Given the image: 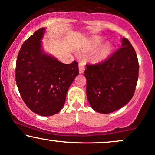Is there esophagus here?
Wrapping results in <instances>:
<instances>
[{
  "label": "esophagus",
  "instance_id": "obj_1",
  "mask_svg": "<svg viewBox=\"0 0 155 155\" xmlns=\"http://www.w3.org/2000/svg\"><path fill=\"white\" fill-rule=\"evenodd\" d=\"M79 74H83L84 71L85 70V65L84 62H80L79 63Z\"/></svg>",
  "mask_w": 155,
  "mask_h": 155
}]
</instances>
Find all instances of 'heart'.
<instances>
[{"instance_id":"obj_1","label":"heart","mask_w":155,"mask_h":155,"mask_svg":"<svg viewBox=\"0 0 155 155\" xmlns=\"http://www.w3.org/2000/svg\"><path fill=\"white\" fill-rule=\"evenodd\" d=\"M103 38L101 37H92V38H90L89 40L88 44H87V50H89V51H92V50H95L97 48H98L99 46L101 45L102 42H103ZM112 50H113V46H112V45L110 43L107 42V43L103 45L96 52V53L94 54V56L92 57L93 62L98 63L105 61L111 54Z\"/></svg>"}]
</instances>
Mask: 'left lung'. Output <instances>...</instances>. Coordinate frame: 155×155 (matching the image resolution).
Returning a JSON list of instances; mask_svg holds the SVG:
<instances>
[{"label": "left lung", "mask_w": 155, "mask_h": 155, "mask_svg": "<svg viewBox=\"0 0 155 155\" xmlns=\"http://www.w3.org/2000/svg\"><path fill=\"white\" fill-rule=\"evenodd\" d=\"M137 53L128 39L105 62L87 65V96L92 109L110 113L120 109L133 97L139 76Z\"/></svg>", "instance_id": "obj_1"}]
</instances>
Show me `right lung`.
Segmentation results:
<instances>
[{"mask_svg":"<svg viewBox=\"0 0 155 155\" xmlns=\"http://www.w3.org/2000/svg\"><path fill=\"white\" fill-rule=\"evenodd\" d=\"M40 28L22 45L16 65V81L24 103L42 116L53 115L62 109L67 91L76 76L79 64H64L45 53Z\"/></svg>","mask_w":155,"mask_h":155,"instance_id":"1","label":"right lung"}]
</instances>
